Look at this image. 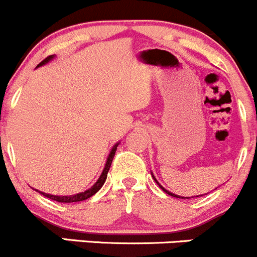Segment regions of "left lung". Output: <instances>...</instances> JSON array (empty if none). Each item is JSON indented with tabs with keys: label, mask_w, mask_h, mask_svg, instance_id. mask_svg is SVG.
I'll return each instance as SVG.
<instances>
[{
	"label": "left lung",
	"mask_w": 257,
	"mask_h": 257,
	"mask_svg": "<svg viewBox=\"0 0 257 257\" xmlns=\"http://www.w3.org/2000/svg\"><path fill=\"white\" fill-rule=\"evenodd\" d=\"M154 180H155V181H156V182H157V180H156V179H155V177H154ZM157 185H159V186H160V187H161V189H162V190H164V191H165V192H166V194H169V195H170V196H174V197H179V199H190V197H181V196H179V195H175V194H172V192L167 191V190H166V189H164V187H162V186H161V185H160V184H159V182H157ZM199 196H204V195H199ZM199 196H196V197H199ZM192 197H195V196H192Z\"/></svg>",
	"instance_id": "obj_1"
}]
</instances>
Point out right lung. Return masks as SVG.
<instances>
[{
  "mask_svg": "<svg viewBox=\"0 0 257 257\" xmlns=\"http://www.w3.org/2000/svg\"><path fill=\"white\" fill-rule=\"evenodd\" d=\"M53 57H55V56H53V55H51V56H48V57H46L45 60L41 61V62H40L39 65H37V67H40V66H43V65H45V63H47L48 61L52 60ZM117 146H118V144H116L115 146L112 147V150H111L110 155H108V157H107V160H106V165H105V167H103L102 174H101V176L98 177V180L95 182V185H93V186L91 187V189L86 190V191H83V192H80V194L70 195V196H56V195L45 194V192L39 191V190H36V191L40 192V194L43 195V196H46V197H48V199L53 200V201H58V202H78V201H83V200H87L88 197L93 196V195H95L96 192H97L98 190L101 189V187H102V185L105 184L106 177H107V172H108V170H110L111 164H112V160H113V156H115L116 150H117Z\"/></svg>",
  "mask_w": 257,
  "mask_h": 257,
  "instance_id": "right-lung-1",
  "label": "right lung"
}]
</instances>
